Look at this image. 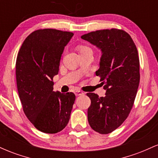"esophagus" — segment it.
Masks as SVG:
<instances>
[{
  "instance_id": "obj_1",
  "label": "esophagus",
  "mask_w": 158,
  "mask_h": 158,
  "mask_svg": "<svg viewBox=\"0 0 158 158\" xmlns=\"http://www.w3.org/2000/svg\"><path fill=\"white\" fill-rule=\"evenodd\" d=\"M84 93H83L82 91H80V90H77V91H75V95L76 96H81V95H83Z\"/></svg>"
}]
</instances>
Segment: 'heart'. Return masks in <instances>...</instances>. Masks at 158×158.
Masks as SVG:
<instances>
[{
  "instance_id": "heart-1",
  "label": "heart",
  "mask_w": 158,
  "mask_h": 158,
  "mask_svg": "<svg viewBox=\"0 0 158 158\" xmlns=\"http://www.w3.org/2000/svg\"><path fill=\"white\" fill-rule=\"evenodd\" d=\"M77 50L78 52L79 53V55L87 52H92L91 49H90L89 47L85 46V45H78L77 47Z\"/></svg>"
}]
</instances>
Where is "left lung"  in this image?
Returning a JSON list of instances; mask_svg holds the SVG:
<instances>
[{
  "instance_id": "8db88e82",
  "label": "left lung",
  "mask_w": 158,
  "mask_h": 158,
  "mask_svg": "<svg viewBox=\"0 0 158 158\" xmlns=\"http://www.w3.org/2000/svg\"><path fill=\"white\" fill-rule=\"evenodd\" d=\"M102 52L96 75L106 90L104 97L88 93L90 127L102 135L111 133L123 124L133 107L139 83V59L136 45L123 30H97L81 36Z\"/></svg>"
}]
</instances>
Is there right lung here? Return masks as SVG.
<instances>
[{
	"instance_id": "1",
	"label": "right lung",
	"mask_w": 158,
	"mask_h": 158,
	"mask_svg": "<svg viewBox=\"0 0 158 158\" xmlns=\"http://www.w3.org/2000/svg\"><path fill=\"white\" fill-rule=\"evenodd\" d=\"M73 32L41 29L21 45L15 64L17 88L23 110L38 130L56 134L66 127L75 102L72 92L53 91V77Z\"/></svg>"
}]
</instances>
